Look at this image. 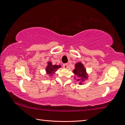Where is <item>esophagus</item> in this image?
Wrapping results in <instances>:
<instances>
[{
    "instance_id": "34e87169",
    "label": "esophagus",
    "mask_w": 125,
    "mask_h": 125,
    "mask_svg": "<svg viewBox=\"0 0 125 125\" xmlns=\"http://www.w3.org/2000/svg\"><path fill=\"white\" fill-rule=\"evenodd\" d=\"M63 67L64 68H68V64L67 63H64V64H63Z\"/></svg>"
}]
</instances>
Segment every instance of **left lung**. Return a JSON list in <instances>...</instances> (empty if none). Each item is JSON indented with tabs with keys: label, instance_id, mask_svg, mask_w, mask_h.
Masks as SVG:
<instances>
[{
	"label": "left lung",
	"instance_id": "obj_1",
	"mask_svg": "<svg viewBox=\"0 0 125 125\" xmlns=\"http://www.w3.org/2000/svg\"><path fill=\"white\" fill-rule=\"evenodd\" d=\"M75 69L73 70V72L76 75H77L78 77H81V79H77V81H80L82 80L83 81L84 79H87V75H86V70L84 68L83 64L81 62L77 63L75 65ZM80 84H82L80 82Z\"/></svg>",
	"mask_w": 125,
	"mask_h": 125
}]
</instances>
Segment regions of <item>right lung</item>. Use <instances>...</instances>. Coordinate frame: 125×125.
<instances>
[{
	"label": "right lung",
	"instance_id": "1",
	"mask_svg": "<svg viewBox=\"0 0 125 125\" xmlns=\"http://www.w3.org/2000/svg\"><path fill=\"white\" fill-rule=\"evenodd\" d=\"M61 65H52V63L51 62H48V66L46 67V72L47 74H51L50 75L52 76V74L54 73L57 71V69L59 68H60Z\"/></svg>",
	"mask_w": 125,
	"mask_h": 125
}]
</instances>
